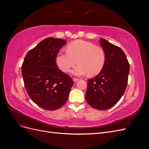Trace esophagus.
I'll use <instances>...</instances> for the list:
<instances>
[{
  "instance_id": "obj_1",
  "label": "esophagus",
  "mask_w": 149,
  "mask_h": 149,
  "mask_svg": "<svg viewBox=\"0 0 149 149\" xmlns=\"http://www.w3.org/2000/svg\"><path fill=\"white\" fill-rule=\"evenodd\" d=\"M79 78H73V81L74 82H76V81H79Z\"/></svg>"
}]
</instances>
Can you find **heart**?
Listing matches in <instances>:
<instances>
[{
  "instance_id": "obj_1",
  "label": "heart",
  "mask_w": 149,
  "mask_h": 149,
  "mask_svg": "<svg viewBox=\"0 0 149 149\" xmlns=\"http://www.w3.org/2000/svg\"><path fill=\"white\" fill-rule=\"evenodd\" d=\"M66 53L59 52L56 56L58 66L65 73H68L78 63L73 74L83 75L88 73L94 76L101 73L105 66L106 56L104 49L94 43L78 40L70 43Z\"/></svg>"
}]
</instances>
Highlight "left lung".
<instances>
[{
    "label": "left lung",
    "mask_w": 149,
    "mask_h": 149,
    "mask_svg": "<svg viewBox=\"0 0 149 149\" xmlns=\"http://www.w3.org/2000/svg\"><path fill=\"white\" fill-rule=\"evenodd\" d=\"M100 42L106 53L105 66L100 74L88 79L85 97L94 109L106 110L114 106L124 94L130 66L120 48L104 38Z\"/></svg>",
    "instance_id": "left-lung-1"
}]
</instances>
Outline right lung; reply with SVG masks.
<instances>
[{
	"mask_svg": "<svg viewBox=\"0 0 149 149\" xmlns=\"http://www.w3.org/2000/svg\"><path fill=\"white\" fill-rule=\"evenodd\" d=\"M66 41L49 37L26 54L22 74L29 97L45 109H59L66 103L73 79L58 68L56 56Z\"/></svg>",
	"mask_w": 149,
	"mask_h": 149,
	"instance_id": "add662e5",
	"label": "right lung"
}]
</instances>
